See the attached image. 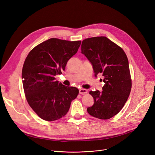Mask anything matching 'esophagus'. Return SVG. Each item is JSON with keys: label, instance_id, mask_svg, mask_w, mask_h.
<instances>
[{"label": "esophagus", "instance_id": "obj_1", "mask_svg": "<svg viewBox=\"0 0 155 155\" xmlns=\"http://www.w3.org/2000/svg\"><path fill=\"white\" fill-rule=\"evenodd\" d=\"M79 93L80 94H85L87 93V91L84 88H80L79 90Z\"/></svg>", "mask_w": 155, "mask_h": 155}]
</instances>
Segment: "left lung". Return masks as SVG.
Listing matches in <instances>:
<instances>
[{"label": "left lung", "instance_id": "1", "mask_svg": "<svg viewBox=\"0 0 155 155\" xmlns=\"http://www.w3.org/2000/svg\"><path fill=\"white\" fill-rule=\"evenodd\" d=\"M81 51L92 64L95 77L100 73L104 82L102 92H89L94 104L87 112L96 118L109 119L123 109L131 92L127 57L123 49L105 36L84 39Z\"/></svg>", "mask_w": 155, "mask_h": 155}]
</instances>
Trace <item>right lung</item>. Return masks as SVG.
<instances>
[{
  "label": "right lung",
  "mask_w": 155,
  "mask_h": 155,
  "mask_svg": "<svg viewBox=\"0 0 155 155\" xmlns=\"http://www.w3.org/2000/svg\"><path fill=\"white\" fill-rule=\"evenodd\" d=\"M81 41H70L51 38L35 47L24 63L22 78L27 101L43 120L53 121L67 114L79 91L60 83L68 61L76 54Z\"/></svg>",
  "instance_id": "obj_1"
}]
</instances>
